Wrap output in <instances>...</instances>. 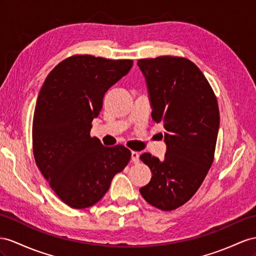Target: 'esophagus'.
<instances>
[{"mask_svg": "<svg viewBox=\"0 0 256 256\" xmlns=\"http://www.w3.org/2000/svg\"><path fill=\"white\" fill-rule=\"evenodd\" d=\"M132 156H130V158H132V161L134 162V163H138V161H140V154L137 152H132Z\"/></svg>", "mask_w": 256, "mask_h": 256, "instance_id": "34e87169", "label": "esophagus"}]
</instances>
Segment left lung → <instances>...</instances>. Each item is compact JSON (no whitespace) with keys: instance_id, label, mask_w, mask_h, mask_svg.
<instances>
[{"instance_id":"8db88e82","label":"left lung","mask_w":256,"mask_h":256,"mask_svg":"<svg viewBox=\"0 0 256 256\" xmlns=\"http://www.w3.org/2000/svg\"><path fill=\"white\" fill-rule=\"evenodd\" d=\"M137 64L146 78L152 119L166 130L164 159L140 156L152 178L140 192L152 206L172 211L196 194L212 166L220 128L218 100L187 58L160 56Z\"/></svg>"}]
</instances>
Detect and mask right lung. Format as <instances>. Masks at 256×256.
<instances>
[{
  "mask_svg": "<svg viewBox=\"0 0 256 256\" xmlns=\"http://www.w3.org/2000/svg\"><path fill=\"white\" fill-rule=\"evenodd\" d=\"M133 60L76 55L50 72L38 93L32 124L36 163L50 188L74 208L94 206L123 171L130 152L90 137L104 93L128 74Z\"/></svg>",
  "mask_w": 256,
  "mask_h": 256,
  "instance_id": "right-lung-1",
  "label": "right lung"
}]
</instances>
